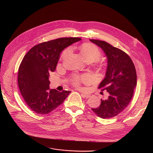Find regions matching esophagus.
<instances>
[{
  "instance_id": "34e87169",
  "label": "esophagus",
  "mask_w": 153,
  "mask_h": 153,
  "mask_svg": "<svg viewBox=\"0 0 153 153\" xmlns=\"http://www.w3.org/2000/svg\"><path fill=\"white\" fill-rule=\"evenodd\" d=\"M81 96L83 97H86V98H89L91 95L90 94H86V93H81Z\"/></svg>"
}]
</instances>
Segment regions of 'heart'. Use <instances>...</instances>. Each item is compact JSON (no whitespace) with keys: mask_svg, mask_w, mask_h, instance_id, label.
Returning a JSON list of instances; mask_svg holds the SVG:
<instances>
[{"mask_svg":"<svg viewBox=\"0 0 153 153\" xmlns=\"http://www.w3.org/2000/svg\"><path fill=\"white\" fill-rule=\"evenodd\" d=\"M80 50L84 56L86 61L94 62L98 60L102 56V53L100 49L96 45L91 43H85L80 46ZM73 51L71 47H68L65 49L62 53V57L63 59L67 58L70 56ZM91 80L90 77L88 75H83L81 76H74L73 78V83L79 86L82 82H88Z\"/></svg>","mask_w":153,"mask_h":153,"instance_id":"b5f03b06","label":"heart"}]
</instances>
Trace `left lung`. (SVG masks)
<instances>
[{
  "instance_id": "8db88e82",
  "label": "left lung",
  "mask_w": 153,
  "mask_h": 153,
  "mask_svg": "<svg viewBox=\"0 0 153 153\" xmlns=\"http://www.w3.org/2000/svg\"><path fill=\"white\" fill-rule=\"evenodd\" d=\"M90 41L101 48L107 57L105 77L98 88L109 94L106 99H101L98 108L91 110L100 118H111L125 110L133 98L137 85L136 68L131 59L122 50L105 41Z\"/></svg>"
}]
</instances>
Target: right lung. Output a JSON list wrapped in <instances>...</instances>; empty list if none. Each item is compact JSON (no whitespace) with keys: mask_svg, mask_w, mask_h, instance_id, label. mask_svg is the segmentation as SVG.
<instances>
[{"mask_svg":"<svg viewBox=\"0 0 153 153\" xmlns=\"http://www.w3.org/2000/svg\"><path fill=\"white\" fill-rule=\"evenodd\" d=\"M79 37H62L39 43L24 56L18 71L20 93L31 110L45 114L61 105L71 91L50 89L49 76L54 72L61 52Z\"/></svg>","mask_w":153,"mask_h":153,"instance_id":"right-lung-1","label":"right lung"}]
</instances>
